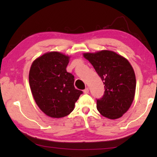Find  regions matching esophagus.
I'll return each mask as SVG.
<instances>
[{"mask_svg":"<svg viewBox=\"0 0 157 157\" xmlns=\"http://www.w3.org/2000/svg\"><path fill=\"white\" fill-rule=\"evenodd\" d=\"M89 88H88V87H86V88L84 90V93L85 94H89Z\"/></svg>","mask_w":157,"mask_h":157,"instance_id":"1","label":"esophagus"}]
</instances>
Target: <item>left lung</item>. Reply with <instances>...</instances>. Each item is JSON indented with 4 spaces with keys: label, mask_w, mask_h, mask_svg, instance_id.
I'll use <instances>...</instances> for the list:
<instances>
[{
    "label": "left lung",
    "mask_w": 157,
    "mask_h": 157,
    "mask_svg": "<svg viewBox=\"0 0 157 157\" xmlns=\"http://www.w3.org/2000/svg\"><path fill=\"white\" fill-rule=\"evenodd\" d=\"M105 84V93L97 99V109L109 119L121 118L129 109L136 91V77L128 60L110 50L84 53Z\"/></svg>",
    "instance_id": "1"
}]
</instances>
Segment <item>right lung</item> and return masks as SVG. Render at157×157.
Wrapping results in <instances>:
<instances>
[{"instance_id": "1", "label": "right lung", "mask_w": 157, "mask_h": 157, "mask_svg": "<svg viewBox=\"0 0 157 157\" xmlns=\"http://www.w3.org/2000/svg\"><path fill=\"white\" fill-rule=\"evenodd\" d=\"M69 57L62 53H45L34 61L29 83L39 109L51 118H62L72 112L82 92L74 86V76L66 71Z\"/></svg>"}]
</instances>
